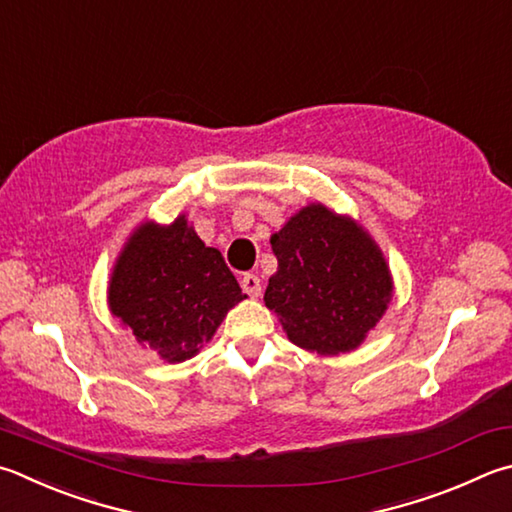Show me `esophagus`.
Returning <instances> with one entry per match:
<instances>
[{
    "label": "esophagus",
    "mask_w": 512,
    "mask_h": 512,
    "mask_svg": "<svg viewBox=\"0 0 512 512\" xmlns=\"http://www.w3.org/2000/svg\"><path fill=\"white\" fill-rule=\"evenodd\" d=\"M241 288H244V293H248L250 297H259V293H262V284H259V277L255 273L241 275Z\"/></svg>",
    "instance_id": "34e87169"
}]
</instances>
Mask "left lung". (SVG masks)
<instances>
[{"mask_svg":"<svg viewBox=\"0 0 512 512\" xmlns=\"http://www.w3.org/2000/svg\"><path fill=\"white\" fill-rule=\"evenodd\" d=\"M277 273L264 302L297 347L345 353L365 340L392 300L378 246L347 217L306 206L271 237Z\"/></svg>","mask_w":512,"mask_h":512,"instance_id":"obj_1","label":"left lung"}]
</instances>
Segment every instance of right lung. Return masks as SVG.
Instances as JSON below:
<instances>
[{
	"instance_id": "1",
	"label": "right lung",
	"mask_w": 512,
	"mask_h": 512,
	"mask_svg": "<svg viewBox=\"0 0 512 512\" xmlns=\"http://www.w3.org/2000/svg\"><path fill=\"white\" fill-rule=\"evenodd\" d=\"M244 297L219 250L203 244L185 217L138 228L109 282L111 313L170 362L192 358Z\"/></svg>"
}]
</instances>
